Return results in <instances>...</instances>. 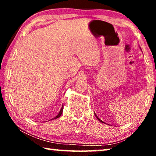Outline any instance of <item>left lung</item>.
<instances>
[{"label": "left lung", "mask_w": 156, "mask_h": 156, "mask_svg": "<svg viewBox=\"0 0 156 156\" xmlns=\"http://www.w3.org/2000/svg\"><path fill=\"white\" fill-rule=\"evenodd\" d=\"M140 50H141V48H140ZM95 116H96V117H97V119H98V120H99V121H101V123H104V121H102L101 120V119H99V118H98V116H97V115H96V114H95Z\"/></svg>", "instance_id": "obj_1"}]
</instances>
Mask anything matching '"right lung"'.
Here are the masks:
<instances>
[{
	"instance_id": "add662e5",
	"label": "right lung",
	"mask_w": 156,
	"mask_h": 156,
	"mask_svg": "<svg viewBox=\"0 0 156 156\" xmlns=\"http://www.w3.org/2000/svg\"><path fill=\"white\" fill-rule=\"evenodd\" d=\"M62 112H63V105H62V108H61L60 111H59V114H57V116H55V118H53L52 119H57V118H59V117H60V116H61V115H62ZM52 119H51V120H52Z\"/></svg>"
}]
</instances>
